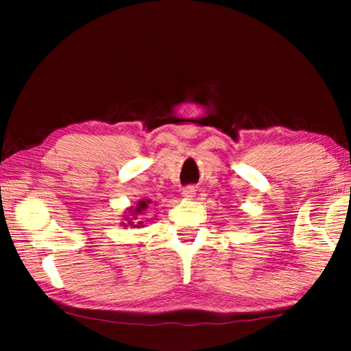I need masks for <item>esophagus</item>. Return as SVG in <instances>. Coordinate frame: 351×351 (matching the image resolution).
<instances>
[{
    "mask_svg": "<svg viewBox=\"0 0 351 351\" xmlns=\"http://www.w3.org/2000/svg\"><path fill=\"white\" fill-rule=\"evenodd\" d=\"M195 195H197V189L193 186H189L186 189H182V197L186 199H193Z\"/></svg>",
    "mask_w": 351,
    "mask_h": 351,
    "instance_id": "1",
    "label": "esophagus"
}]
</instances>
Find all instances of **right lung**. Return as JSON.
<instances>
[{"label": "right lung", "instance_id": "obj_1", "mask_svg": "<svg viewBox=\"0 0 351 351\" xmlns=\"http://www.w3.org/2000/svg\"><path fill=\"white\" fill-rule=\"evenodd\" d=\"M152 204V199H141L136 203L134 207H128V212L123 215V221L121 223L123 228H127V226H130V228H144V221H141L139 215H144V210L148 209V206Z\"/></svg>", "mask_w": 351, "mask_h": 351}]
</instances>
